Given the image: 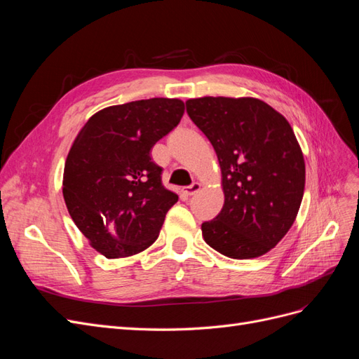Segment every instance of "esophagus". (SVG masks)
I'll return each instance as SVG.
<instances>
[{
	"instance_id": "esophagus-1",
	"label": "esophagus",
	"mask_w": 359,
	"mask_h": 359,
	"mask_svg": "<svg viewBox=\"0 0 359 359\" xmlns=\"http://www.w3.org/2000/svg\"><path fill=\"white\" fill-rule=\"evenodd\" d=\"M201 184L199 182H193L191 186H189V187H186L184 189V193L187 194V196H193V194H196L199 190H201Z\"/></svg>"
}]
</instances>
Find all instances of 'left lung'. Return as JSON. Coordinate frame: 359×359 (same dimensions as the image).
<instances>
[{
  "label": "left lung",
  "mask_w": 359,
  "mask_h": 359,
  "mask_svg": "<svg viewBox=\"0 0 359 359\" xmlns=\"http://www.w3.org/2000/svg\"><path fill=\"white\" fill-rule=\"evenodd\" d=\"M186 106L222 169L224 205L202 223L205 243L232 259L268 253L295 222L306 187V163L290 124L253 97H201Z\"/></svg>",
  "instance_id": "obj_1"
}]
</instances>
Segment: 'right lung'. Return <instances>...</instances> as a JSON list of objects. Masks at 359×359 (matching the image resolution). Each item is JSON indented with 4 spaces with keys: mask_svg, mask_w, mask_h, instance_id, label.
<instances>
[{
    "mask_svg": "<svg viewBox=\"0 0 359 359\" xmlns=\"http://www.w3.org/2000/svg\"><path fill=\"white\" fill-rule=\"evenodd\" d=\"M184 115L180 99L130 102L94 114L73 140L62 194L74 224L107 259L144 252L178 194L165 189L151 160L157 140Z\"/></svg>",
    "mask_w": 359,
    "mask_h": 359,
    "instance_id": "1",
    "label": "right lung"
}]
</instances>
